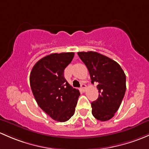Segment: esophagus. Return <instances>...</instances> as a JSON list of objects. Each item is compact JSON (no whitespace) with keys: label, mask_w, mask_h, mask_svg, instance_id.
I'll return each mask as SVG.
<instances>
[{"label":"esophagus","mask_w":149,"mask_h":149,"mask_svg":"<svg viewBox=\"0 0 149 149\" xmlns=\"http://www.w3.org/2000/svg\"><path fill=\"white\" fill-rule=\"evenodd\" d=\"M86 87H87V86H86L85 84H83V83L81 84V89H82L83 91H85V90H86Z\"/></svg>","instance_id":"esophagus-1"}]
</instances>
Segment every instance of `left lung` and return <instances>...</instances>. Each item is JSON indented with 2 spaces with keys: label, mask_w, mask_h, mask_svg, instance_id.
Listing matches in <instances>:
<instances>
[{
  "label": "left lung",
  "mask_w": 149,
  "mask_h": 149,
  "mask_svg": "<svg viewBox=\"0 0 149 149\" xmlns=\"http://www.w3.org/2000/svg\"><path fill=\"white\" fill-rule=\"evenodd\" d=\"M90 73L91 82L97 83L99 96L91 103L97 120L106 121L114 116L126 90L125 74L114 60L95 52H77Z\"/></svg>",
  "instance_id": "8db88e82"
}]
</instances>
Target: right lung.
I'll return each mask as SVG.
<instances>
[{"instance_id":"1","label":"right lung","mask_w":149,"mask_h":149,"mask_svg":"<svg viewBox=\"0 0 149 149\" xmlns=\"http://www.w3.org/2000/svg\"><path fill=\"white\" fill-rule=\"evenodd\" d=\"M73 52L54 53L38 61L30 74V85L39 106L52 119L65 122L74 115L79 91L64 77Z\"/></svg>"}]
</instances>
